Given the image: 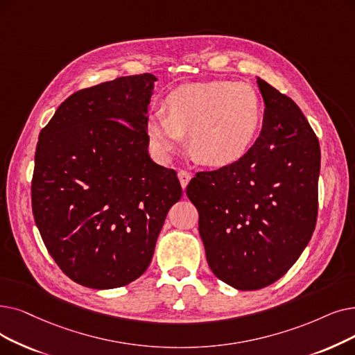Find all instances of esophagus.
Returning <instances> with one entry per match:
<instances>
[{
	"mask_svg": "<svg viewBox=\"0 0 355 355\" xmlns=\"http://www.w3.org/2000/svg\"><path fill=\"white\" fill-rule=\"evenodd\" d=\"M178 178H180V182H181V187L186 189L189 181L191 180V174L189 171H184V169H181V171H178Z\"/></svg>",
	"mask_w": 355,
	"mask_h": 355,
	"instance_id": "34e87169",
	"label": "esophagus"
}]
</instances>
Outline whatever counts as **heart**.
<instances>
[{"mask_svg":"<svg viewBox=\"0 0 355 355\" xmlns=\"http://www.w3.org/2000/svg\"><path fill=\"white\" fill-rule=\"evenodd\" d=\"M263 126V103L254 87L210 81L182 85L165 98V114L153 113L148 136L169 157L190 133V149L206 165H229L254 146Z\"/></svg>","mask_w":355,"mask_h":355,"instance_id":"heart-1","label":"heart"}]
</instances>
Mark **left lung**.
<instances>
[{"label": "left lung", "mask_w": 355, "mask_h": 355, "mask_svg": "<svg viewBox=\"0 0 355 355\" xmlns=\"http://www.w3.org/2000/svg\"><path fill=\"white\" fill-rule=\"evenodd\" d=\"M263 129L243 158L197 173L187 197L210 270L238 290L272 284L309 243L318 218L319 141L290 97L257 78Z\"/></svg>", "instance_id": "8db88e82"}]
</instances>
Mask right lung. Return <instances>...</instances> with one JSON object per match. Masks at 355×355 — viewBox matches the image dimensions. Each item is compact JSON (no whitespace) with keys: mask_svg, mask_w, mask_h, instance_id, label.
Instances as JSON below:
<instances>
[{"mask_svg":"<svg viewBox=\"0 0 355 355\" xmlns=\"http://www.w3.org/2000/svg\"><path fill=\"white\" fill-rule=\"evenodd\" d=\"M155 81L141 73L76 91L39 135L35 222L55 263L81 286L116 288L141 277L182 196L174 169L148 153Z\"/></svg>","mask_w":355,"mask_h":355,"instance_id":"obj_1","label":"right lung"}]
</instances>
